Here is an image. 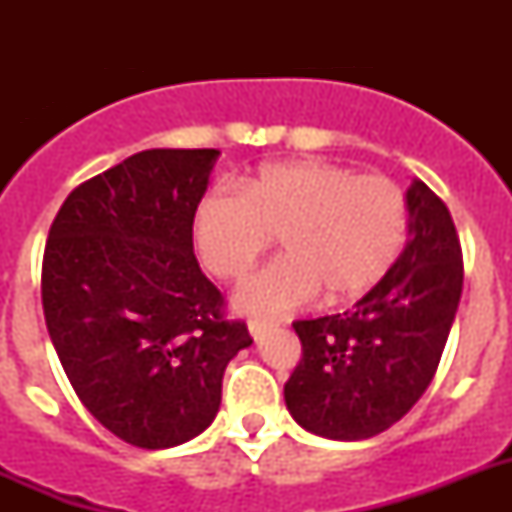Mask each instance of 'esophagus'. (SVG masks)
I'll return each mask as SVG.
<instances>
[{
    "label": "esophagus",
    "mask_w": 512,
    "mask_h": 512,
    "mask_svg": "<svg viewBox=\"0 0 512 512\" xmlns=\"http://www.w3.org/2000/svg\"><path fill=\"white\" fill-rule=\"evenodd\" d=\"M269 328H271V323H264V320H251V323H248V333H251L253 341H261Z\"/></svg>",
    "instance_id": "1"
}]
</instances>
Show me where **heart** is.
<instances>
[{"label":"heart","mask_w":512,"mask_h":512,"mask_svg":"<svg viewBox=\"0 0 512 512\" xmlns=\"http://www.w3.org/2000/svg\"><path fill=\"white\" fill-rule=\"evenodd\" d=\"M217 189L194 212V248L202 266L238 282L279 238L284 259L241 284L235 307L282 315L320 295L346 305L369 295L400 259L410 207L400 184L320 158L266 164Z\"/></svg>","instance_id":"heart-1"}]
</instances>
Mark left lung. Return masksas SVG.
Listing matches in <instances>:
<instances>
[{"mask_svg": "<svg viewBox=\"0 0 512 512\" xmlns=\"http://www.w3.org/2000/svg\"><path fill=\"white\" fill-rule=\"evenodd\" d=\"M408 243L351 310L292 323L302 359L284 384L289 415L315 436L364 441L420 400L441 361L464 284L449 207L415 179Z\"/></svg>", "mask_w": 512, "mask_h": 512, "instance_id": "obj_1", "label": "left lung"}]
</instances>
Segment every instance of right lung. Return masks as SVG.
<instances>
[{
  "label": "right lung",
  "instance_id": "right-lung-1",
  "mask_svg": "<svg viewBox=\"0 0 512 512\" xmlns=\"http://www.w3.org/2000/svg\"><path fill=\"white\" fill-rule=\"evenodd\" d=\"M215 148H151L79 184L48 233L43 312L84 408L138 449L200 436L248 348L194 259L192 225Z\"/></svg>",
  "mask_w": 512,
  "mask_h": 512
}]
</instances>
